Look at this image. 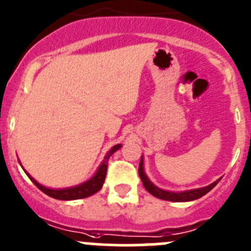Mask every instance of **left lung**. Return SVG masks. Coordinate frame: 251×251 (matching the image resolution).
<instances>
[{
    "label": "left lung",
    "instance_id": "left-lung-1",
    "mask_svg": "<svg viewBox=\"0 0 251 251\" xmlns=\"http://www.w3.org/2000/svg\"><path fill=\"white\" fill-rule=\"evenodd\" d=\"M139 175L141 177V181L144 184V187H145L146 190L153 195L155 198L162 199V200H168V201H176V202H184V201H191V200H196V199L201 198L204 196L205 194L209 193L211 189L216 186L218 181L213 182V184H210L209 186L201 187V189H194V190H187V191H182V193H173V191H166L162 190V189H159L157 186L152 184V182L149 180L148 176L145 175V171H144V161H140L139 165Z\"/></svg>",
    "mask_w": 251,
    "mask_h": 251
}]
</instances>
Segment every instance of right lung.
I'll return each instance as SVG.
<instances>
[{
    "label": "right lung",
    "instance_id": "1",
    "mask_svg": "<svg viewBox=\"0 0 251 251\" xmlns=\"http://www.w3.org/2000/svg\"><path fill=\"white\" fill-rule=\"evenodd\" d=\"M121 148L120 144H117L115 145L114 148H111V150L109 152L106 153L105 159H103L102 164L100 165V168L98 169L96 174L92 176L91 179L89 181L83 182V184L77 185V186L74 187H69V189H61V190H55V189H49V187L42 186L41 184H38L33 177H31L25 171V173L28 175V177L31 179V181L36 185V186L45 193L46 195L51 196L53 199H58V200H76V199H83V198H89V196L94 195L95 193H98L100 190L101 187H102L103 181H105L106 177V171H107V162H109L110 156H111L112 153L115 152L116 150Z\"/></svg>",
    "mask_w": 251,
    "mask_h": 251
}]
</instances>
